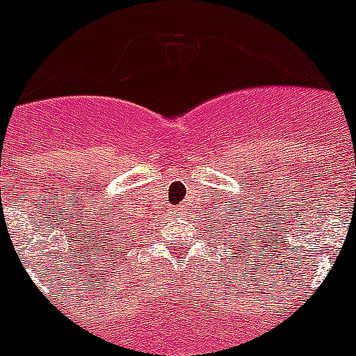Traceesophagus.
<instances>
[{
	"mask_svg": "<svg viewBox=\"0 0 356 356\" xmlns=\"http://www.w3.org/2000/svg\"><path fill=\"white\" fill-rule=\"evenodd\" d=\"M177 210H179V208H177Z\"/></svg>",
	"mask_w": 356,
	"mask_h": 356,
	"instance_id": "34e87169",
	"label": "esophagus"
}]
</instances>
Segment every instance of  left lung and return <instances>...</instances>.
<instances>
[{
  "instance_id": "left-lung-1",
  "label": "left lung",
  "mask_w": 356,
  "mask_h": 356,
  "mask_svg": "<svg viewBox=\"0 0 356 356\" xmlns=\"http://www.w3.org/2000/svg\"><path fill=\"white\" fill-rule=\"evenodd\" d=\"M247 223H248V221H247ZM208 228H212V227H208ZM236 228H238V227H236ZM236 228H234V230H236ZM236 247H238V245H236Z\"/></svg>"
}]
</instances>
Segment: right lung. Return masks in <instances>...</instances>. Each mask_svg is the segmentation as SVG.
I'll return each instance as SVG.
<instances>
[{
	"label": "right lung",
	"instance_id": "obj_1",
	"mask_svg": "<svg viewBox=\"0 0 356 356\" xmlns=\"http://www.w3.org/2000/svg\"><path fill=\"white\" fill-rule=\"evenodd\" d=\"M133 232H137V228H135V230H133Z\"/></svg>",
	"mask_w": 356,
	"mask_h": 356
}]
</instances>
